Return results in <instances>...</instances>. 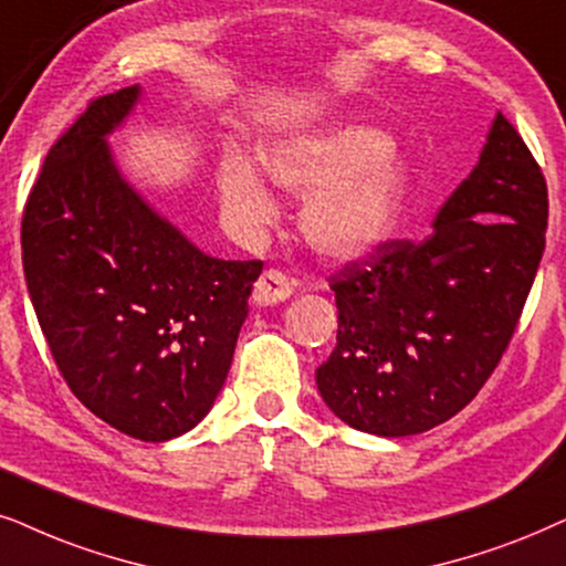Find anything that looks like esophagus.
<instances>
[{
    "label": "esophagus",
    "instance_id": "1",
    "mask_svg": "<svg viewBox=\"0 0 566 566\" xmlns=\"http://www.w3.org/2000/svg\"><path fill=\"white\" fill-rule=\"evenodd\" d=\"M292 295L290 279L282 271L269 269L259 276V282L253 284V303L255 305H276L284 303Z\"/></svg>",
    "mask_w": 566,
    "mask_h": 566
}]
</instances>
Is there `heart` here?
Masks as SVG:
<instances>
[{"instance_id": "1", "label": "heart", "mask_w": 566, "mask_h": 566, "mask_svg": "<svg viewBox=\"0 0 566 566\" xmlns=\"http://www.w3.org/2000/svg\"><path fill=\"white\" fill-rule=\"evenodd\" d=\"M263 165L274 184L307 196L300 230L323 259H365L401 230L411 170L380 129L344 126L276 142L263 149ZM220 193L228 212L248 232H263L276 220L274 196L245 163L224 165Z\"/></svg>"}]
</instances>
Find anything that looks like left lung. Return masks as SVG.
Wrapping results in <instances>:
<instances>
[{
	"label": "left lung",
	"instance_id": "left-lung-1",
	"mask_svg": "<svg viewBox=\"0 0 566 566\" xmlns=\"http://www.w3.org/2000/svg\"><path fill=\"white\" fill-rule=\"evenodd\" d=\"M546 180L496 111L469 178L424 240H394L328 279L338 334L315 370L344 424L378 437L455 417L494 373L546 245Z\"/></svg>",
	"mask_w": 566,
	"mask_h": 566
}]
</instances>
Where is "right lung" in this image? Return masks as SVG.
<instances>
[{
    "mask_svg": "<svg viewBox=\"0 0 566 566\" xmlns=\"http://www.w3.org/2000/svg\"><path fill=\"white\" fill-rule=\"evenodd\" d=\"M139 101V85L97 97L51 147L22 269L72 394L118 432L165 442L220 396L263 263L205 253L124 178L111 137Z\"/></svg>",
    "mask_w": 566,
    "mask_h": 566,
    "instance_id": "add662e5",
    "label": "right lung"
}]
</instances>
